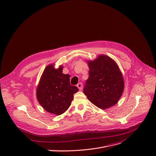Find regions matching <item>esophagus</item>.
Listing matches in <instances>:
<instances>
[{
    "label": "esophagus",
    "instance_id": "esophagus-1",
    "mask_svg": "<svg viewBox=\"0 0 156 156\" xmlns=\"http://www.w3.org/2000/svg\"><path fill=\"white\" fill-rule=\"evenodd\" d=\"M77 87L78 88L79 90H81L83 88V84L81 83H79L78 85H77Z\"/></svg>",
    "mask_w": 156,
    "mask_h": 156
}]
</instances>
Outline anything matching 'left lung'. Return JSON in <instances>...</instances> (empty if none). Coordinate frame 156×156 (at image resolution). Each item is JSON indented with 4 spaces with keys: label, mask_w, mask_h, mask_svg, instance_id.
I'll use <instances>...</instances> for the list:
<instances>
[{
    "label": "left lung",
    "mask_w": 156,
    "mask_h": 156,
    "mask_svg": "<svg viewBox=\"0 0 156 156\" xmlns=\"http://www.w3.org/2000/svg\"><path fill=\"white\" fill-rule=\"evenodd\" d=\"M89 76L83 92L88 99L99 108L105 109L114 105L124 90L123 76L118 65L110 57L100 55L87 61Z\"/></svg>",
    "instance_id": "left-lung-1"
}]
</instances>
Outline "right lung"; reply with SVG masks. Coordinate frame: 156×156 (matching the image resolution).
Segmentation results:
<instances>
[{
	"mask_svg": "<svg viewBox=\"0 0 156 156\" xmlns=\"http://www.w3.org/2000/svg\"><path fill=\"white\" fill-rule=\"evenodd\" d=\"M62 66L55 69L51 64L45 68L37 88V98L48 112L61 115L66 111L78 88L70 85L69 75L62 73Z\"/></svg>",
	"mask_w": 156,
	"mask_h": 156,
	"instance_id": "right-lung-1",
	"label": "right lung"
}]
</instances>
